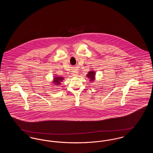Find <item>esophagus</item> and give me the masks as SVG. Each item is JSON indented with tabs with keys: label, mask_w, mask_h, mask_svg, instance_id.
Returning <instances> with one entry per match:
<instances>
[{
	"label": "esophagus",
	"mask_w": 153,
	"mask_h": 153,
	"mask_svg": "<svg viewBox=\"0 0 153 153\" xmlns=\"http://www.w3.org/2000/svg\"><path fill=\"white\" fill-rule=\"evenodd\" d=\"M77 73H78L77 71H74L73 72V76H76V75L77 74Z\"/></svg>",
	"instance_id": "34e87169"
}]
</instances>
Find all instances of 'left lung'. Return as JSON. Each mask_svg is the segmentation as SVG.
<instances>
[{
    "instance_id": "8db88e82",
    "label": "left lung",
    "mask_w": 153,
    "mask_h": 153,
    "mask_svg": "<svg viewBox=\"0 0 153 153\" xmlns=\"http://www.w3.org/2000/svg\"><path fill=\"white\" fill-rule=\"evenodd\" d=\"M87 77H88V79H90L91 81H93L94 80H95V72L93 71H89V72H88L87 74Z\"/></svg>"
}]
</instances>
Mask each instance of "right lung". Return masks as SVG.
<instances>
[{
    "mask_svg": "<svg viewBox=\"0 0 153 153\" xmlns=\"http://www.w3.org/2000/svg\"><path fill=\"white\" fill-rule=\"evenodd\" d=\"M64 80V78L62 77H59V76H57V77H54V84H55L54 85H58L61 84V82Z\"/></svg>",
    "mask_w": 153,
    "mask_h": 153,
    "instance_id": "1",
    "label": "right lung"
}]
</instances>
